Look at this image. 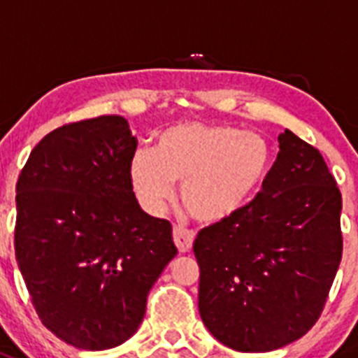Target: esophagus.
I'll use <instances>...</instances> for the list:
<instances>
[{"label":"esophagus","mask_w":358,"mask_h":358,"mask_svg":"<svg viewBox=\"0 0 358 358\" xmlns=\"http://www.w3.org/2000/svg\"><path fill=\"white\" fill-rule=\"evenodd\" d=\"M173 239H175V245L180 252H189L194 243V231L182 227V225H175L173 227Z\"/></svg>","instance_id":"34e87169"}]
</instances>
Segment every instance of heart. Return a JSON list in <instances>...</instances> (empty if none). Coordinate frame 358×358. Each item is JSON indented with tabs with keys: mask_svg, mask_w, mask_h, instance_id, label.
<instances>
[{
	"mask_svg": "<svg viewBox=\"0 0 358 358\" xmlns=\"http://www.w3.org/2000/svg\"><path fill=\"white\" fill-rule=\"evenodd\" d=\"M271 150L262 136L231 126L183 122L161 134L157 154L138 150L131 178L141 203L162 211L183 183L182 201L196 220L217 224L238 215L266 180Z\"/></svg>",
	"mask_w": 358,
	"mask_h": 358,
	"instance_id": "1",
	"label": "heart"
}]
</instances>
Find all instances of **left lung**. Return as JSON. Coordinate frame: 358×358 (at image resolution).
<instances>
[{"label":"left lung","instance_id":"obj_1","mask_svg":"<svg viewBox=\"0 0 358 358\" xmlns=\"http://www.w3.org/2000/svg\"><path fill=\"white\" fill-rule=\"evenodd\" d=\"M278 141L262 190L194 241L201 318L238 352L303 338L324 311L343 255V199L324 157L289 129Z\"/></svg>","mask_w":358,"mask_h":358}]
</instances>
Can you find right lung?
<instances>
[{
    "label": "right lung",
    "instance_id": "1",
    "mask_svg": "<svg viewBox=\"0 0 358 358\" xmlns=\"http://www.w3.org/2000/svg\"><path fill=\"white\" fill-rule=\"evenodd\" d=\"M136 147L120 115L64 124L31 150L17 180L20 275L41 324L75 348L127 341L178 253L171 224L145 213L133 192Z\"/></svg>",
    "mask_w": 358,
    "mask_h": 358
}]
</instances>
